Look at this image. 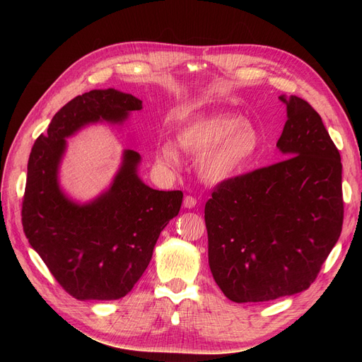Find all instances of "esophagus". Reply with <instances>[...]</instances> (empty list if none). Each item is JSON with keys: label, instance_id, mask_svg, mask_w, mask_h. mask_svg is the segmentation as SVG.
Here are the masks:
<instances>
[{"label": "esophagus", "instance_id": "34e87169", "mask_svg": "<svg viewBox=\"0 0 362 362\" xmlns=\"http://www.w3.org/2000/svg\"><path fill=\"white\" fill-rule=\"evenodd\" d=\"M183 205H185V208H194L197 205V198H194L191 195H186L183 199Z\"/></svg>", "mask_w": 362, "mask_h": 362}]
</instances>
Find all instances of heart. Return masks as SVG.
Listing matches in <instances>:
<instances>
[{
	"instance_id": "1",
	"label": "heart",
	"mask_w": 362,
	"mask_h": 362,
	"mask_svg": "<svg viewBox=\"0 0 362 362\" xmlns=\"http://www.w3.org/2000/svg\"><path fill=\"white\" fill-rule=\"evenodd\" d=\"M177 145L198 156L197 167L204 180L220 183L229 180L248 167L259 149L261 138L254 124L233 112L186 120L176 129ZM177 145L164 139L156 148L158 164L177 168L182 157Z\"/></svg>"
}]
</instances>
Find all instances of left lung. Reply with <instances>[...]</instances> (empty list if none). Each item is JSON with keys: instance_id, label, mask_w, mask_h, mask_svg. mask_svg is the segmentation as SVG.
I'll return each mask as SVG.
<instances>
[{"instance_id": "8db88e82", "label": "left lung", "mask_w": 362, "mask_h": 362, "mask_svg": "<svg viewBox=\"0 0 362 362\" xmlns=\"http://www.w3.org/2000/svg\"><path fill=\"white\" fill-rule=\"evenodd\" d=\"M288 120L277 141L288 158L218 183L205 204L208 262L233 302L305 291L344 224L341 163L320 114L280 95Z\"/></svg>"}]
</instances>
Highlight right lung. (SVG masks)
<instances>
[{
  "label": "right lung",
  "mask_w": 362,
  "mask_h": 362,
  "mask_svg": "<svg viewBox=\"0 0 362 362\" xmlns=\"http://www.w3.org/2000/svg\"><path fill=\"white\" fill-rule=\"evenodd\" d=\"M142 101L116 89L89 90L69 101L32 146L22 204L32 248L76 299L114 300L146 270L161 230L179 214L182 191H156L136 175L141 156L127 149L111 187L78 205L60 191L57 171L66 138L88 123H122Z\"/></svg>",
  "instance_id": "1"
}]
</instances>
